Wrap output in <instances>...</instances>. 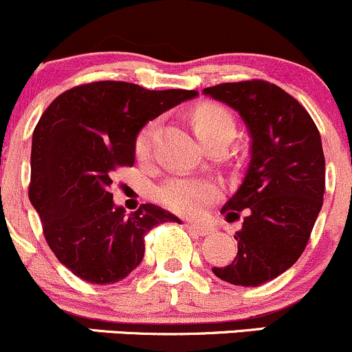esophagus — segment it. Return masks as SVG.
<instances>
[{"label":"esophagus","instance_id":"obj_1","mask_svg":"<svg viewBox=\"0 0 352 352\" xmlns=\"http://www.w3.org/2000/svg\"><path fill=\"white\" fill-rule=\"evenodd\" d=\"M187 228L192 230L194 233H197V235H201V236H208V235H211L212 232H214L211 226L199 225V223H187Z\"/></svg>","mask_w":352,"mask_h":352}]
</instances>
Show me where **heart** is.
<instances>
[{
  "mask_svg": "<svg viewBox=\"0 0 352 352\" xmlns=\"http://www.w3.org/2000/svg\"><path fill=\"white\" fill-rule=\"evenodd\" d=\"M194 131L197 138L204 141L206 138L219 133V131H230L233 133V119L226 110L216 105H202L192 116ZM155 124H148L140 131L134 143V150L138 156H146L150 153L151 141H153ZM219 196V187L211 180L194 179V177H177L163 184L158 190V199L162 204L170 208L172 211L180 214H197L209 202H212Z\"/></svg>",
  "mask_w": 352,
  "mask_h": 352,
  "instance_id": "heart-1",
  "label": "heart"
}]
</instances>
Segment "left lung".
I'll use <instances>...</instances> for the list:
<instances>
[{"instance_id": "obj_1", "label": "left lung", "mask_w": 352, "mask_h": 352, "mask_svg": "<svg viewBox=\"0 0 352 352\" xmlns=\"http://www.w3.org/2000/svg\"><path fill=\"white\" fill-rule=\"evenodd\" d=\"M202 94L242 117L250 160L236 192L221 208L226 221L245 211L232 264L214 267L235 286H261L300 258L322 209L325 158L317 126L298 100L267 81H240Z\"/></svg>"}]
</instances>
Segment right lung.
I'll return each mask as SVG.
<instances>
[{
	"label": "right lung",
	"mask_w": 352,
	"mask_h": 352,
	"mask_svg": "<svg viewBox=\"0 0 352 352\" xmlns=\"http://www.w3.org/2000/svg\"><path fill=\"white\" fill-rule=\"evenodd\" d=\"M192 90H146L124 81H95L59 95L32 136L30 197L58 261L91 285L129 276L144 257V235L180 219L160 206L126 214L110 194L117 166H133L134 143L150 120Z\"/></svg>",
	"instance_id": "right-lung-1"
}]
</instances>
